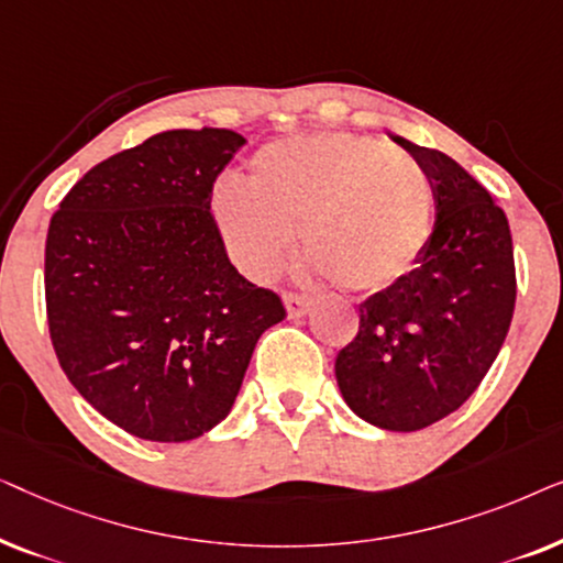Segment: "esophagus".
Masks as SVG:
<instances>
[{
	"label": "esophagus",
	"mask_w": 563,
	"mask_h": 563,
	"mask_svg": "<svg viewBox=\"0 0 563 563\" xmlns=\"http://www.w3.org/2000/svg\"><path fill=\"white\" fill-rule=\"evenodd\" d=\"M284 307H287L289 318H305V314L310 312L312 299L302 297V295H291V291H287V295H284Z\"/></svg>",
	"instance_id": "1"
}]
</instances>
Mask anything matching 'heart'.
Listing matches in <instances>:
<instances>
[{
  "label": "heart",
  "mask_w": 563,
  "mask_h": 563,
  "mask_svg": "<svg viewBox=\"0 0 563 563\" xmlns=\"http://www.w3.org/2000/svg\"><path fill=\"white\" fill-rule=\"evenodd\" d=\"M430 181L418 161L349 133L287 137L251 158L245 184H222L212 220L233 264L272 279L302 235L318 274L382 289L415 266L430 233Z\"/></svg>",
  "instance_id": "obj_1"
}]
</instances>
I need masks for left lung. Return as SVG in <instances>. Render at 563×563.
<instances>
[{"label": "left lung", "mask_w": 563, "mask_h": 563, "mask_svg": "<svg viewBox=\"0 0 563 563\" xmlns=\"http://www.w3.org/2000/svg\"><path fill=\"white\" fill-rule=\"evenodd\" d=\"M426 172L435 225L410 274L358 305V333L335 358L345 405L391 433L459 410L495 364L515 310L505 212L441 151L389 135Z\"/></svg>", "instance_id": "1"}]
</instances>
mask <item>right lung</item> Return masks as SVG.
I'll use <instances>...</instances> for the list:
<instances>
[{"label":"right lung","instance_id":"add662e5","mask_svg":"<svg viewBox=\"0 0 563 563\" xmlns=\"http://www.w3.org/2000/svg\"><path fill=\"white\" fill-rule=\"evenodd\" d=\"M245 143L166 130L74 184L45 241L58 364L130 435L184 443L228 418L258 338L287 318L230 264L210 199Z\"/></svg>","mask_w":563,"mask_h":563}]
</instances>
